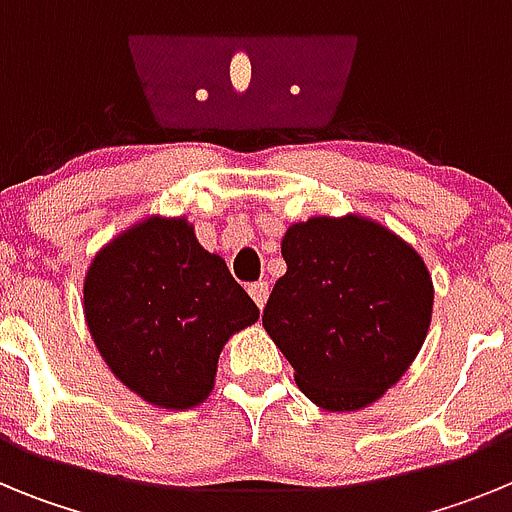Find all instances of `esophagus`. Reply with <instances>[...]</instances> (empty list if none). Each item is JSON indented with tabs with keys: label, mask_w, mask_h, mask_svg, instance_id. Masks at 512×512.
<instances>
[{
	"label": "esophagus",
	"mask_w": 512,
	"mask_h": 512,
	"mask_svg": "<svg viewBox=\"0 0 512 512\" xmlns=\"http://www.w3.org/2000/svg\"><path fill=\"white\" fill-rule=\"evenodd\" d=\"M269 292H271L269 282H253L251 287H248V295H251V300L256 302V305H259L261 310H264L266 300H269Z\"/></svg>",
	"instance_id": "34e87169"
}]
</instances>
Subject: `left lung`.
Returning a JSON list of instances; mask_svg holds the SVG:
<instances>
[{"label": "left lung", "mask_w": 512, "mask_h": 512, "mask_svg": "<svg viewBox=\"0 0 512 512\" xmlns=\"http://www.w3.org/2000/svg\"><path fill=\"white\" fill-rule=\"evenodd\" d=\"M287 274L264 307V328L307 400L330 413L369 408L423 348L433 279L395 230L346 212L292 223Z\"/></svg>", "instance_id": "8db88e82"}]
</instances>
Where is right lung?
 <instances>
[{
  "label": "right lung",
  "mask_w": 512,
  "mask_h": 512,
  "mask_svg": "<svg viewBox=\"0 0 512 512\" xmlns=\"http://www.w3.org/2000/svg\"><path fill=\"white\" fill-rule=\"evenodd\" d=\"M84 320L104 364L130 392L164 410H192L215 387L225 343L259 307L205 251L187 217L148 215L94 253Z\"/></svg>",
  "instance_id": "1"
}]
</instances>
